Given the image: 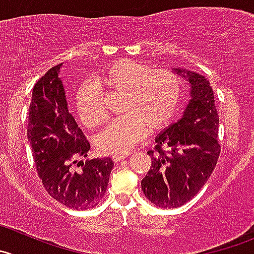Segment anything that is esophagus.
Segmentation results:
<instances>
[{"label":"esophagus","instance_id":"esophagus-1","mask_svg":"<svg viewBox=\"0 0 254 254\" xmlns=\"http://www.w3.org/2000/svg\"><path fill=\"white\" fill-rule=\"evenodd\" d=\"M129 154L128 153H117V154H113L112 156V159L115 162H120L121 159H123V158H126V157H128Z\"/></svg>","mask_w":254,"mask_h":254}]
</instances>
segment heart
<instances>
[{"label":"heart","mask_w":254,"mask_h":254,"mask_svg":"<svg viewBox=\"0 0 254 254\" xmlns=\"http://www.w3.org/2000/svg\"><path fill=\"white\" fill-rule=\"evenodd\" d=\"M96 84L111 92L123 93L121 112L125 113L98 134L97 147L105 153H127L151 129L167 126L180 106V78L168 69H151L129 60H120L106 67ZM77 112L88 128L106 121L100 88L83 83L77 92Z\"/></svg>","instance_id":"obj_1"}]
</instances>
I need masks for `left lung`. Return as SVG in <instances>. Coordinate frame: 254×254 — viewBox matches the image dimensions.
Listing matches in <instances>:
<instances>
[{"label": "left lung", "instance_id": "obj_1", "mask_svg": "<svg viewBox=\"0 0 254 254\" xmlns=\"http://www.w3.org/2000/svg\"><path fill=\"white\" fill-rule=\"evenodd\" d=\"M173 71L190 82V100L182 118L156 137L154 151L147 152L152 167L141 182L144 195L161 208L190 201L206 185L221 153L219 117L209 81L187 69Z\"/></svg>", "mask_w": 254, "mask_h": 254}]
</instances>
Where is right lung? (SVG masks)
Returning <instances> with one entry per match:
<instances>
[{
  "instance_id": "right-lung-1",
  "label": "right lung",
  "mask_w": 254,
  "mask_h": 254,
  "mask_svg": "<svg viewBox=\"0 0 254 254\" xmlns=\"http://www.w3.org/2000/svg\"><path fill=\"white\" fill-rule=\"evenodd\" d=\"M61 66L48 69L33 87L27 138L48 194L68 208L88 209L105 195L113 161L95 158L79 162V171L72 167L77 158L87 157L91 146L68 111L59 77Z\"/></svg>"
}]
</instances>
